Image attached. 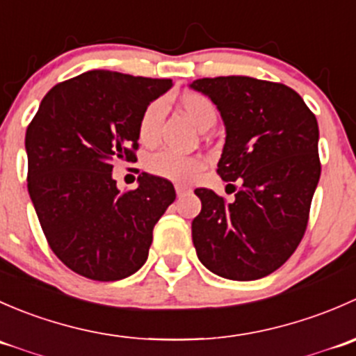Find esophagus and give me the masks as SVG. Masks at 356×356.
Listing matches in <instances>:
<instances>
[{
  "label": "esophagus",
  "mask_w": 356,
  "mask_h": 356,
  "mask_svg": "<svg viewBox=\"0 0 356 356\" xmlns=\"http://www.w3.org/2000/svg\"><path fill=\"white\" fill-rule=\"evenodd\" d=\"M189 191H191V189H189L188 186H181V184L175 186V193H177L179 198H181V196H184V195H188Z\"/></svg>",
  "instance_id": "1"
}]
</instances>
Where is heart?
I'll return each mask as SVG.
<instances>
[{"mask_svg": "<svg viewBox=\"0 0 356 356\" xmlns=\"http://www.w3.org/2000/svg\"><path fill=\"white\" fill-rule=\"evenodd\" d=\"M179 108L200 131L204 125L215 122L213 103L200 92H184L179 98ZM161 117H163V103L161 102H153L148 108L143 111L138 125V138L143 145L149 146L156 141ZM146 168L156 177H163L167 181L177 182V184H188L203 172L204 161L200 156H184L170 152H158L148 158Z\"/></svg>", "mask_w": 356, "mask_h": 356, "instance_id": "b5f03b06", "label": "heart"}]
</instances>
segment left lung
<instances>
[{"instance_id": "left-lung-1", "label": "left lung", "mask_w": 356, "mask_h": 356, "mask_svg": "<svg viewBox=\"0 0 356 356\" xmlns=\"http://www.w3.org/2000/svg\"><path fill=\"white\" fill-rule=\"evenodd\" d=\"M189 88L211 99L225 125L218 175L227 186L241 184L232 201L195 191L196 254L224 279H261L286 264L307 229L321 179L317 118L284 84L229 75Z\"/></svg>"}]
</instances>
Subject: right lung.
Instances as JSON below:
<instances>
[{
    "label": "right lung",
    "instance_id": "obj_1",
    "mask_svg": "<svg viewBox=\"0 0 356 356\" xmlns=\"http://www.w3.org/2000/svg\"><path fill=\"white\" fill-rule=\"evenodd\" d=\"M170 79L88 70L42 98L25 134L27 188L53 253L92 281H118L148 258L153 227L174 203L170 181L143 172L120 193L111 175L136 161L143 111Z\"/></svg>",
    "mask_w": 356,
    "mask_h": 356
}]
</instances>
